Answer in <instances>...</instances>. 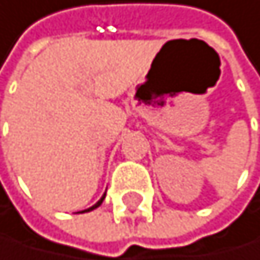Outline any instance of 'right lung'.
<instances>
[{
  "instance_id": "1",
  "label": "right lung",
  "mask_w": 260,
  "mask_h": 260,
  "mask_svg": "<svg viewBox=\"0 0 260 260\" xmlns=\"http://www.w3.org/2000/svg\"><path fill=\"white\" fill-rule=\"evenodd\" d=\"M103 199H104V196H103ZM103 199H101V201H98V202H96V204H94V206H92V207H89V209H86V211H83V212H87V211H92V209H96V207H99V206H101V202H103Z\"/></svg>"
}]
</instances>
